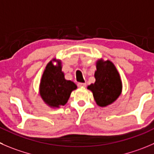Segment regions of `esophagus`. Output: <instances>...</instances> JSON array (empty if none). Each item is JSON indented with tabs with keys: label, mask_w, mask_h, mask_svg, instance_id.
<instances>
[{
	"label": "esophagus",
	"mask_w": 154,
	"mask_h": 154,
	"mask_svg": "<svg viewBox=\"0 0 154 154\" xmlns=\"http://www.w3.org/2000/svg\"><path fill=\"white\" fill-rule=\"evenodd\" d=\"M77 86H78L79 87H86V83H77Z\"/></svg>",
	"instance_id": "obj_1"
}]
</instances>
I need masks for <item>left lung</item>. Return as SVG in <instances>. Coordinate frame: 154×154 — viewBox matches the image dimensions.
Returning a JSON list of instances; mask_svg holds the SVG:
<instances>
[{"label":"left lung","instance_id":"obj_1","mask_svg":"<svg viewBox=\"0 0 154 154\" xmlns=\"http://www.w3.org/2000/svg\"><path fill=\"white\" fill-rule=\"evenodd\" d=\"M95 83L88 86L95 102L100 107H106L117 99L122 92V81L117 68L110 61L96 62Z\"/></svg>","mask_w":154,"mask_h":154}]
</instances>
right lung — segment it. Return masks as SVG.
Masks as SVG:
<instances>
[{
  "instance_id": "right-lung-1",
  "label": "right lung",
  "mask_w": 154,
  "mask_h": 154,
  "mask_svg": "<svg viewBox=\"0 0 154 154\" xmlns=\"http://www.w3.org/2000/svg\"><path fill=\"white\" fill-rule=\"evenodd\" d=\"M53 61L57 65L54 66ZM77 85L65 79L60 61L53 59L47 64L40 83V95L44 102L51 107H59L68 102L71 92Z\"/></svg>"
}]
</instances>
